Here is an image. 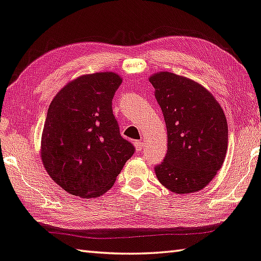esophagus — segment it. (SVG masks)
Instances as JSON below:
<instances>
[{"instance_id":"esophagus-1","label":"esophagus","mask_w":261,"mask_h":261,"mask_svg":"<svg viewBox=\"0 0 261 261\" xmlns=\"http://www.w3.org/2000/svg\"><path fill=\"white\" fill-rule=\"evenodd\" d=\"M135 147H136L137 151H140L141 149L144 148V141H136Z\"/></svg>"}]
</instances>
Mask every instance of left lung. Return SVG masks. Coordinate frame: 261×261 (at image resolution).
<instances>
[{"instance_id":"obj_1","label":"left lung","mask_w":261,"mask_h":261,"mask_svg":"<svg viewBox=\"0 0 261 261\" xmlns=\"http://www.w3.org/2000/svg\"><path fill=\"white\" fill-rule=\"evenodd\" d=\"M168 131V153L155 167L159 181L176 194L196 193L222 167L228 126L212 93L193 80L170 72L149 76Z\"/></svg>"}]
</instances>
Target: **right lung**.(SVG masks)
Masks as SVG:
<instances>
[{"label": "right lung", "mask_w": 261, "mask_h": 261, "mask_svg": "<svg viewBox=\"0 0 261 261\" xmlns=\"http://www.w3.org/2000/svg\"><path fill=\"white\" fill-rule=\"evenodd\" d=\"M121 83L113 72L85 74L66 84L50 103L41 159L50 178L72 195H102L134 155L112 110Z\"/></svg>", "instance_id": "right-lung-1"}]
</instances>
